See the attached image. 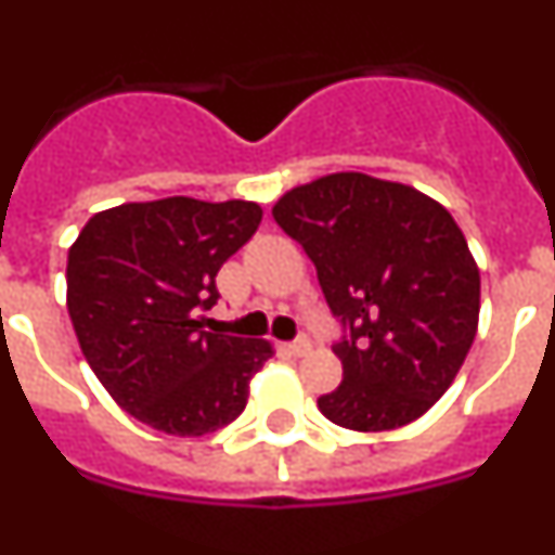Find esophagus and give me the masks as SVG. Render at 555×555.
<instances>
[{"instance_id":"1","label":"esophagus","mask_w":555,"mask_h":555,"mask_svg":"<svg viewBox=\"0 0 555 555\" xmlns=\"http://www.w3.org/2000/svg\"><path fill=\"white\" fill-rule=\"evenodd\" d=\"M288 350H292L294 356H306V352L311 350V338H308V336H297L292 341V345H288Z\"/></svg>"}]
</instances>
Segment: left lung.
<instances>
[{
  "label": "left lung",
  "instance_id": "1",
  "mask_svg": "<svg viewBox=\"0 0 555 555\" xmlns=\"http://www.w3.org/2000/svg\"><path fill=\"white\" fill-rule=\"evenodd\" d=\"M274 222L306 249L341 325V384L322 414L350 430L414 423L459 375L480 274L448 208L403 183L338 171L292 189Z\"/></svg>",
  "mask_w": 555,
  "mask_h": 555
}]
</instances>
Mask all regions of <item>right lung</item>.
Wrapping results in <instances>:
<instances>
[{"label":"right lung","instance_id":"add662e5","mask_svg":"<svg viewBox=\"0 0 555 555\" xmlns=\"http://www.w3.org/2000/svg\"><path fill=\"white\" fill-rule=\"evenodd\" d=\"M261 205L166 197L88 219L68 249V317L100 384L127 414L171 436L224 428L249 377L272 358L261 338L205 331L217 272L261 224Z\"/></svg>","mask_w":555,"mask_h":555}]
</instances>
